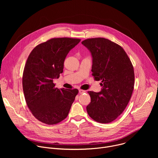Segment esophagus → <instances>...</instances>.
Wrapping results in <instances>:
<instances>
[{"mask_svg": "<svg viewBox=\"0 0 158 158\" xmlns=\"http://www.w3.org/2000/svg\"><path fill=\"white\" fill-rule=\"evenodd\" d=\"M85 92V91H84V90H82V89H79V93H80V94H83V93H84Z\"/></svg>", "mask_w": 158, "mask_h": 158, "instance_id": "34e87169", "label": "esophagus"}]
</instances>
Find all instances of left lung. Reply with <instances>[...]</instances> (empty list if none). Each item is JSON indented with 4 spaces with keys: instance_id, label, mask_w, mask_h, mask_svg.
<instances>
[{
    "instance_id": "1",
    "label": "left lung",
    "mask_w": 158,
    "mask_h": 158,
    "mask_svg": "<svg viewBox=\"0 0 158 158\" xmlns=\"http://www.w3.org/2000/svg\"><path fill=\"white\" fill-rule=\"evenodd\" d=\"M93 56L92 75L101 81L99 93L89 91L88 115L96 122L106 124L116 119L124 110L134 85V72L127 54L118 44L102 37L82 42Z\"/></svg>"
}]
</instances>
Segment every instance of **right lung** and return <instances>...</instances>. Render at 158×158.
<instances>
[{
    "label": "right lung",
    "mask_w": 158,
    "mask_h": 158,
    "mask_svg": "<svg viewBox=\"0 0 158 158\" xmlns=\"http://www.w3.org/2000/svg\"><path fill=\"white\" fill-rule=\"evenodd\" d=\"M80 39L57 37L39 44L30 53L22 76V87L32 115L48 125L56 124L68 116L78 89L55 87L54 78L63 72L64 62Z\"/></svg>",
    "instance_id": "1"
}]
</instances>
